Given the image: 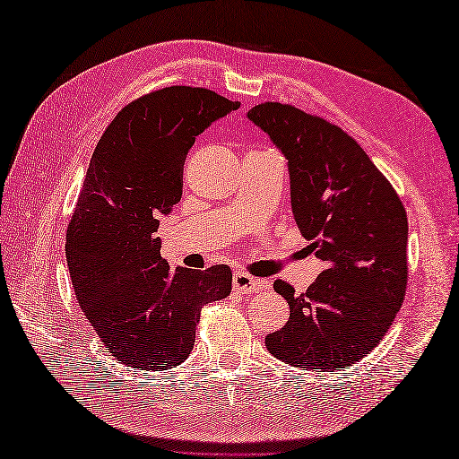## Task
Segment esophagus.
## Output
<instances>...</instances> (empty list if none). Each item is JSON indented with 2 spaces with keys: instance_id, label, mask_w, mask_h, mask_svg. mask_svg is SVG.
Masks as SVG:
<instances>
[{
  "instance_id": "obj_1",
  "label": "esophagus",
  "mask_w": 459,
  "mask_h": 459,
  "mask_svg": "<svg viewBox=\"0 0 459 459\" xmlns=\"http://www.w3.org/2000/svg\"><path fill=\"white\" fill-rule=\"evenodd\" d=\"M232 288L240 291V294H255L256 290L268 288V284L258 278H252L247 272H235V276H232Z\"/></svg>"
}]
</instances>
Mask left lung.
<instances>
[{
	"label": "left lung",
	"mask_w": 459,
	"mask_h": 459,
	"mask_svg": "<svg viewBox=\"0 0 459 459\" xmlns=\"http://www.w3.org/2000/svg\"><path fill=\"white\" fill-rule=\"evenodd\" d=\"M248 118L286 155L296 224L325 262L304 294L274 281L290 319L266 347L291 367H351L378 345L406 296L404 204L339 126L280 102L255 106Z\"/></svg>",
	"instance_id": "1"
}]
</instances>
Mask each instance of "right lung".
<instances>
[{"label": "right lung", "mask_w": 459, "mask_h": 459, "mask_svg": "<svg viewBox=\"0 0 459 459\" xmlns=\"http://www.w3.org/2000/svg\"><path fill=\"white\" fill-rule=\"evenodd\" d=\"M238 100L201 86H165L126 104L96 143L66 229L79 306L114 359L140 370L189 357L203 306L230 294L227 264L175 268L155 237L181 199L195 135Z\"/></svg>", "instance_id": "right-lung-1"}]
</instances>
